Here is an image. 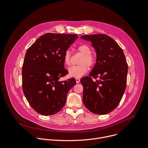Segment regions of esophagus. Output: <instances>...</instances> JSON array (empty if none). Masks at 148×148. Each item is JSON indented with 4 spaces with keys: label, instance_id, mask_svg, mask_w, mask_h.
I'll return each instance as SVG.
<instances>
[{
    "label": "esophagus",
    "instance_id": "34e87169",
    "mask_svg": "<svg viewBox=\"0 0 148 148\" xmlns=\"http://www.w3.org/2000/svg\"><path fill=\"white\" fill-rule=\"evenodd\" d=\"M75 80H76V82H77V83H79V82H80V79H79V78H75Z\"/></svg>",
    "mask_w": 148,
    "mask_h": 148
}]
</instances>
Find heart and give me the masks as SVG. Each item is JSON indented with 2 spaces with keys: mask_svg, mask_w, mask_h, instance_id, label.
<instances>
[{
  "mask_svg": "<svg viewBox=\"0 0 148 148\" xmlns=\"http://www.w3.org/2000/svg\"><path fill=\"white\" fill-rule=\"evenodd\" d=\"M78 50L82 54L78 66H73L69 68V75L71 77L79 78L88 71V67L92 66L94 64L95 60L91 54L90 47L87 45H81L78 47ZM63 62L66 65H70L71 62V54L69 50H66L63 55ZM86 64V65L85 64Z\"/></svg>",
  "mask_w": 148,
  "mask_h": 148,
  "instance_id": "obj_1",
  "label": "heart"
}]
</instances>
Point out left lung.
I'll return each instance as SVG.
<instances>
[{"label":"left lung","instance_id":"8db88e82","mask_svg":"<svg viewBox=\"0 0 148 148\" xmlns=\"http://www.w3.org/2000/svg\"><path fill=\"white\" fill-rule=\"evenodd\" d=\"M96 52V62L89 77L80 80L83 86V103L95 114L105 115L119 104L126 89L128 64L122 49L111 37L103 34L84 35ZM92 77L99 80L94 82Z\"/></svg>","mask_w":148,"mask_h":148}]
</instances>
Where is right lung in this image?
<instances>
[{
	"instance_id": "right-lung-1",
	"label": "right lung",
	"mask_w": 148,
	"mask_h": 148,
	"mask_svg": "<svg viewBox=\"0 0 148 148\" xmlns=\"http://www.w3.org/2000/svg\"><path fill=\"white\" fill-rule=\"evenodd\" d=\"M78 37L77 34L47 33L27 50L22 67L23 93L38 114L52 115L66 104L67 95L75 85L74 78L60 81L68 74L63 55Z\"/></svg>"
}]
</instances>
